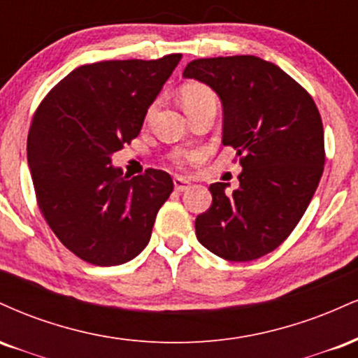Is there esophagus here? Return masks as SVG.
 <instances>
[{
    "mask_svg": "<svg viewBox=\"0 0 358 358\" xmlns=\"http://www.w3.org/2000/svg\"><path fill=\"white\" fill-rule=\"evenodd\" d=\"M173 185H175V190L176 192H185V190H188V188L192 187V183L188 182V180L182 178V176H175Z\"/></svg>",
    "mask_w": 358,
    "mask_h": 358,
    "instance_id": "1",
    "label": "esophagus"
}]
</instances>
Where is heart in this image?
<instances>
[{
    "label": "heart",
    "mask_w": 358,
    "mask_h": 358,
    "mask_svg": "<svg viewBox=\"0 0 358 358\" xmlns=\"http://www.w3.org/2000/svg\"><path fill=\"white\" fill-rule=\"evenodd\" d=\"M180 99H182L185 110L196 108V106L203 104V102H208V101L217 102V97H215V94L212 92V89H208L207 85H203V84H199V82H190V84H185L182 90H180ZM151 110H153V106L150 108V113ZM193 156L195 155L187 153V151H175V153L171 155V162H173V165L182 168L187 165L188 162H192Z\"/></svg>",
    "instance_id": "heart-1"
}]
</instances>
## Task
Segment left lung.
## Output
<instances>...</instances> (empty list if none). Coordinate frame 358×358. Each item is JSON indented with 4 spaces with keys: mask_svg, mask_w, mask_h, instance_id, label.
I'll return each mask as SVG.
<instances>
[{
    "mask_svg": "<svg viewBox=\"0 0 358 358\" xmlns=\"http://www.w3.org/2000/svg\"><path fill=\"white\" fill-rule=\"evenodd\" d=\"M183 77L215 90L224 146L239 156V188L212 183V205L195 220L196 239L225 261L262 257L287 239L323 173V122L310 94L278 65L254 55L196 59Z\"/></svg>",
    "mask_w": 358,
    "mask_h": 358,
    "instance_id": "left-lung-1",
    "label": "left lung"
}]
</instances>
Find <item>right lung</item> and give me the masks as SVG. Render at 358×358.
<instances>
[{"label": "right lung", "mask_w": 358, "mask_h": 358, "mask_svg": "<svg viewBox=\"0 0 358 358\" xmlns=\"http://www.w3.org/2000/svg\"><path fill=\"white\" fill-rule=\"evenodd\" d=\"M180 59L171 53L80 65L36 109L27 145L36 202L53 234L82 261L124 264L150 242L173 180L155 168L129 178L110 165V155L138 136Z\"/></svg>", "instance_id": "obj_1"}]
</instances>
